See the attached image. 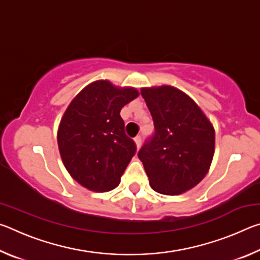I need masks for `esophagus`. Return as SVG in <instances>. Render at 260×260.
<instances>
[{
    "instance_id": "1",
    "label": "esophagus",
    "mask_w": 260,
    "mask_h": 260,
    "mask_svg": "<svg viewBox=\"0 0 260 260\" xmlns=\"http://www.w3.org/2000/svg\"><path fill=\"white\" fill-rule=\"evenodd\" d=\"M134 142L136 144V148L140 149L141 144H142V139H141V136H136V138L134 139Z\"/></svg>"
}]
</instances>
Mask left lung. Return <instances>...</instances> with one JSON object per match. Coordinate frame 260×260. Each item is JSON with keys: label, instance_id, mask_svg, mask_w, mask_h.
Returning a JSON list of instances; mask_svg holds the SVG:
<instances>
[{"label": "left lung", "instance_id": "8db88e82", "mask_svg": "<svg viewBox=\"0 0 260 260\" xmlns=\"http://www.w3.org/2000/svg\"><path fill=\"white\" fill-rule=\"evenodd\" d=\"M141 95L151 113L155 133L141 148L153 190L180 195L199 184L214 155V128L193 100L172 86L144 87Z\"/></svg>", "mask_w": 260, "mask_h": 260}]
</instances>
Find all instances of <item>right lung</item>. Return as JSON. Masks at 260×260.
Listing matches in <instances>:
<instances>
[{
	"mask_svg": "<svg viewBox=\"0 0 260 260\" xmlns=\"http://www.w3.org/2000/svg\"><path fill=\"white\" fill-rule=\"evenodd\" d=\"M139 94L133 87L98 80L83 88L64 112L57 133L59 153L82 187L104 192L119 184L136 151L125 134L120 110Z\"/></svg>",
	"mask_w": 260,
	"mask_h": 260,
	"instance_id": "right-lung-1",
	"label": "right lung"
}]
</instances>
